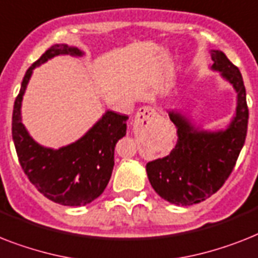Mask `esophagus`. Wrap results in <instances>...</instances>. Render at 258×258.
<instances>
[{"mask_svg":"<svg viewBox=\"0 0 258 258\" xmlns=\"http://www.w3.org/2000/svg\"><path fill=\"white\" fill-rule=\"evenodd\" d=\"M155 115H156V111L154 108L150 107V106H143L136 112L135 122L140 123V124H150Z\"/></svg>","mask_w":258,"mask_h":258,"instance_id":"esophagus-1","label":"esophagus"}]
</instances>
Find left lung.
Masks as SVG:
<instances>
[{
  "label": "left lung",
  "instance_id": "8db88e82",
  "mask_svg": "<svg viewBox=\"0 0 258 258\" xmlns=\"http://www.w3.org/2000/svg\"><path fill=\"white\" fill-rule=\"evenodd\" d=\"M211 70L233 87L236 110L224 128L205 130L180 111L168 110L177 128L171 154L148 162L147 176L155 192L175 205H194L211 198L231 175L248 130V106L241 73L220 50H211Z\"/></svg>",
  "mask_w": 258,
  "mask_h": 258
}]
</instances>
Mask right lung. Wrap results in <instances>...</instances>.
Instances as JSON below:
<instances>
[{
    "instance_id": "add662e5",
    "label": "right lung",
    "mask_w": 258,
    "mask_h": 258,
    "mask_svg": "<svg viewBox=\"0 0 258 258\" xmlns=\"http://www.w3.org/2000/svg\"><path fill=\"white\" fill-rule=\"evenodd\" d=\"M58 55L79 58L85 51L55 43L27 69L14 102L12 135L21 167L42 195L56 204L83 207L107 187L114 168L115 144L125 135L128 116L107 110L85 135L63 147H45L35 142L22 123V100L34 69Z\"/></svg>"
}]
</instances>
